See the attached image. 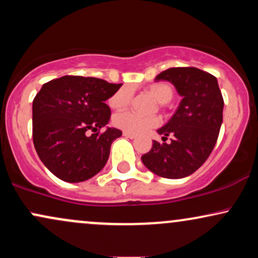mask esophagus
I'll use <instances>...</instances> for the list:
<instances>
[{"mask_svg": "<svg viewBox=\"0 0 258 258\" xmlns=\"http://www.w3.org/2000/svg\"><path fill=\"white\" fill-rule=\"evenodd\" d=\"M122 135H123V136H125V137H126V138H131V139H135L136 137H137V136H136V135H135V133H130V132H123V133H122Z\"/></svg>", "mask_w": 258, "mask_h": 258, "instance_id": "34e87169", "label": "esophagus"}]
</instances>
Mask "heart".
Here are the masks:
<instances>
[{"label":"heart","instance_id":"heart-1","mask_svg":"<svg viewBox=\"0 0 258 258\" xmlns=\"http://www.w3.org/2000/svg\"><path fill=\"white\" fill-rule=\"evenodd\" d=\"M146 91L152 94L160 104H166L173 98V88L165 82H156V84L149 85L146 87ZM131 99L132 90L128 86H123L111 94L108 100V104L114 110H123L131 103ZM112 122L117 128L122 130V131L138 135V133L158 126L160 120L158 116H141L136 112L126 111L115 115Z\"/></svg>","mask_w":258,"mask_h":258}]
</instances>
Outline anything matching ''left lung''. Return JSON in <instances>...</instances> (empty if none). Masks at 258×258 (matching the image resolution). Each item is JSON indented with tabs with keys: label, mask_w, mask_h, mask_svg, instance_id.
Returning a JSON list of instances; mask_svg holds the SVG:
<instances>
[{
	"label": "left lung",
	"mask_w": 258,
	"mask_h": 258,
	"mask_svg": "<svg viewBox=\"0 0 258 258\" xmlns=\"http://www.w3.org/2000/svg\"><path fill=\"white\" fill-rule=\"evenodd\" d=\"M156 81L171 82L182 100L161 128L164 143L154 141L142 156L148 170L164 178H184L199 168L214 149L223 121V97L217 79L198 68H170ZM168 135L170 144L164 142Z\"/></svg>",
	"instance_id": "1"
}]
</instances>
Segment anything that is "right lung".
<instances>
[{
	"label": "right lung",
	"instance_id": "add662e5",
	"mask_svg": "<svg viewBox=\"0 0 258 258\" xmlns=\"http://www.w3.org/2000/svg\"><path fill=\"white\" fill-rule=\"evenodd\" d=\"M122 84L63 76L42 86L32 102V138L38 158L59 179L84 182L105 166L111 143L122 132L108 125L105 100ZM94 132L91 136L87 132Z\"/></svg>",
	"mask_w": 258,
	"mask_h": 258
}]
</instances>
